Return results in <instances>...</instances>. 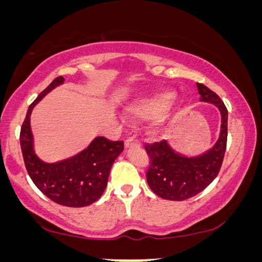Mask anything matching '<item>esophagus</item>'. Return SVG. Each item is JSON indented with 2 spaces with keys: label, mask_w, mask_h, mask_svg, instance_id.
Listing matches in <instances>:
<instances>
[{
  "label": "esophagus",
  "mask_w": 262,
  "mask_h": 262,
  "mask_svg": "<svg viewBox=\"0 0 262 262\" xmlns=\"http://www.w3.org/2000/svg\"><path fill=\"white\" fill-rule=\"evenodd\" d=\"M134 146H141V144H139V142L136 141L134 137L127 138L126 141H125V148H126V149L134 148Z\"/></svg>",
  "instance_id": "34e87169"
}]
</instances>
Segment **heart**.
<instances>
[{"label": "heart", "mask_w": 262, "mask_h": 262, "mask_svg": "<svg viewBox=\"0 0 262 262\" xmlns=\"http://www.w3.org/2000/svg\"><path fill=\"white\" fill-rule=\"evenodd\" d=\"M125 111L138 119H152L150 132L160 134L177 117L178 105L171 91L162 88L137 96L127 103Z\"/></svg>", "instance_id": "obj_1"}]
</instances>
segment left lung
<instances>
[{"label":"left lung","mask_w":262,"mask_h":262,"mask_svg":"<svg viewBox=\"0 0 262 262\" xmlns=\"http://www.w3.org/2000/svg\"><path fill=\"white\" fill-rule=\"evenodd\" d=\"M200 101L212 103L220 110V137L212 148L195 156L175 151L167 141L146 144L150 159L146 181L161 198L181 202L204 191L220 173L228 138V110L220 96L202 83H196Z\"/></svg>","instance_id":"obj_1"}]
</instances>
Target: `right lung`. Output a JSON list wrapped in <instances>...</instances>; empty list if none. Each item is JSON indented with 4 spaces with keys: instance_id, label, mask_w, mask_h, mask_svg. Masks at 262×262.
<instances>
[{
    "instance_id": "obj_1",
    "label": "right lung",
    "mask_w": 262,
    "mask_h": 262,
    "mask_svg": "<svg viewBox=\"0 0 262 262\" xmlns=\"http://www.w3.org/2000/svg\"><path fill=\"white\" fill-rule=\"evenodd\" d=\"M64 83L62 76L53 80L28 107L20 131V145L27 173L39 191L59 205L83 207L95 203L105 191L110 170L123 152L124 142L95 137L84 150L69 159L48 163L34 151L31 114L42 98Z\"/></svg>"
}]
</instances>
